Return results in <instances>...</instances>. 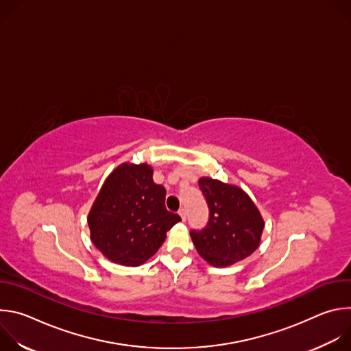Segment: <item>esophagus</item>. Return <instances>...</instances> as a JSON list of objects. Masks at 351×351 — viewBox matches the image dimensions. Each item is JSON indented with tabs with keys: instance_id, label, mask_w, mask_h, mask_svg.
Instances as JSON below:
<instances>
[{
	"instance_id": "34e87169",
	"label": "esophagus",
	"mask_w": 351,
	"mask_h": 351,
	"mask_svg": "<svg viewBox=\"0 0 351 351\" xmlns=\"http://www.w3.org/2000/svg\"><path fill=\"white\" fill-rule=\"evenodd\" d=\"M179 215H180L182 221H186V218H187V213H186V210H184V208H180V210H179Z\"/></svg>"
}]
</instances>
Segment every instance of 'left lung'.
<instances>
[{"instance_id":"obj_1","label":"left lung","mask_w":351,"mask_h":351,"mask_svg":"<svg viewBox=\"0 0 351 351\" xmlns=\"http://www.w3.org/2000/svg\"><path fill=\"white\" fill-rule=\"evenodd\" d=\"M208 206V222L191 229L198 254L214 267H228L244 260L260 244L264 221L250 197L239 187L215 179L198 180Z\"/></svg>"}]
</instances>
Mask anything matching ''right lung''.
Segmentation results:
<instances>
[{
  "instance_id": "obj_1",
  "label": "right lung",
  "mask_w": 351,
  "mask_h": 351,
  "mask_svg": "<svg viewBox=\"0 0 351 351\" xmlns=\"http://www.w3.org/2000/svg\"><path fill=\"white\" fill-rule=\"evenodd\" d=\"M167 190L145 164L118 167L99 190L88 214L94 245L111 261L137 267L157 253L180 221L165 207Z\"/></svg>"
}]
</instances>
